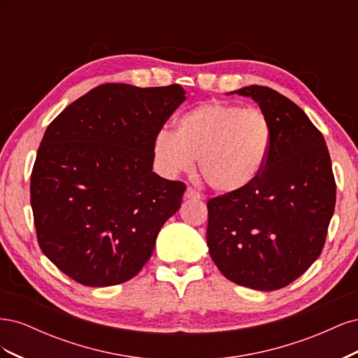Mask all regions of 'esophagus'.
<instances>
[{
    "mask_svg": "<svg viewBox=\"0 0 358 358\" xmlns=\"http://www.w3.org/2000/svg\"><path fill=\"white\" fill-rule=\"evenodd\" d=\"M185 199H188V200H199L200 199V194L194 188L188 187L187 191H185Z\"/></svg>",
    "mask_w": 358,
    "mask_h": 358,
    "instance_id": "1",
    "label": "esophagus"
}]
</instances>
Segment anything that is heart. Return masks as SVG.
I'll return each instance as SVG.
<instances>
[{
  "mask_svg": "<svg viewBox=\"0 0 358 358\" xmlns=\"http://www.w3.org/2000/svg\"><path fill=\"white\" fill-rule=\"evenodd\" d=\"M273 145L270 119L231 103H201L176 119V133L161 129L152 152L167 175L188 171L199 159L200 176L221 194H237L262 176Z\"/></svg>",
  "mask_w": 358,
  "mask_h": 358,
  "instance_id": "heart-1",
  "label": "heart"
}]
</instances>
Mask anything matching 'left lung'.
I'll return each instance as SVG.
<instances>
[{"mask_svg": "<svg viewBox=\"0 0 358 358\" xmlns=\"http://www.w3.org/2000/svg\"><path fill=\"white\" fill-rule=\"evenodd\" d=\"M230 94L259 106L273 145L251 187L208 201L206 241L227 279L273 291L305 273L322 251L336 203L331 159L318 128L282 94L258 85Z\"/></svg>", "mask_w": 358, "mask_h": 358, "instance_id": "1", "label": "left lung"}]
</instances>
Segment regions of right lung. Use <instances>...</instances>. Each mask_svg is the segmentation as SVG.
I'll return each instance as SVG.
<instances>
[{
  "instance_id": "add662e5",
  "label": "right lung",
  "mask_w": 358,
  "mask_h": 358,
  "mask_svg": "<svg viewBox=\"0 0 358 358\" xmlns=\"http://www.w3.org/2000/svg\"><path fill=\"white\" fill-rule=\"evenodd\" d=\"M185 99L179 85L106 83L48 127L31 175V208L43 254L76 282H127L152 255L187 189L152 171V142Z\"/></svg>"
}]
</instances>
